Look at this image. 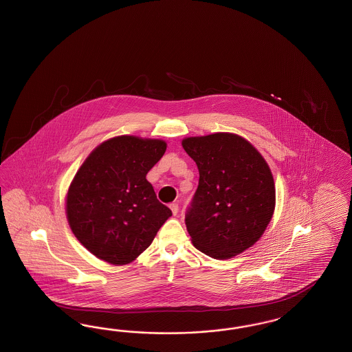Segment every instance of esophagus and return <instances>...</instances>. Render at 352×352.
Returning a JSON list of instances; mask_svg holds the SVG:
<instances>
[{
  "instance_id": "obj_1",
  "label": "esophagus",
  "mask_w": 352,
  "mask_h": 352,
  "mask_svg": "<svg viewBox=\"0 0 352 352\" xmlns=\"http://www.w3.org/2000/svg\"><path fill=\"white\" fill-rule=\"evenodd\" d=\"M170 209H171L173 214H174V216H177V214H178V212H179V206H178L177 203H171V204H170Z\"/></svg>"
}]
</instances>
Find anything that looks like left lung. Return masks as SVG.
Segmentation results:
<instances>
[{
  "instance_id": "obj_1",
  "label": "left lung",
  "mask_w": 352,
  "mask_h": 352,
  "mask_svg": "<svg viewBox=\"0 0 352 352\" xmlns=\"http://www.w3.org/2000/svg\"><path fill=\"white\" fill-rule=\"evenodd\" d=\"M182 146L200 175L184 219L195 247L219 260L242 254L260 239L274 212L267 161L235 133L186 138Z\"/></svg>"
}]
</instances>
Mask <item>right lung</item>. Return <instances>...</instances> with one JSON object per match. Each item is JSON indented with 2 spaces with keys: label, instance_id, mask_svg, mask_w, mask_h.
Masks as SVG:
<instances>
[{
  "label": "right lung",
  "instance_id": "1",
  "mask_svg": "<svg viewBox=\"0 0 352 352\" xmlns=\"http://www.w3.org/2000/svg\"><path fill=\"white\" fill-rule=\"evenodd\" d=\"M165 151L164 140L122 135L85 158L70 184L66 214L91 254L124 265L153 242L171 210L158 201L146 177Z\"/></svg>",
  "mask_w": 352,
  "mask_h": 352
}]
</instances>
